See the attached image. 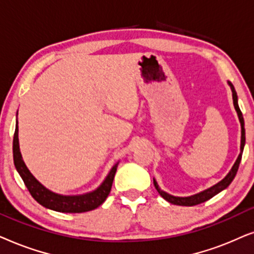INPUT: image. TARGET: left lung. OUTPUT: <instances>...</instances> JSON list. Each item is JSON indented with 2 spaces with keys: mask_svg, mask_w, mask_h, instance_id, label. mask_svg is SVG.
Masks as SVG:
<instances>
[{
  "mask_svg": "<svg viewBox=\"0 0 254 254\" xmlns=\"http://www.w3.org/2000/svg\"><path fill=\"white\" fill-rule=\"evenodd\" d=\"M228 84L231 88V92H232V100H233V107H235L236 111H237V115H238V120H239V123H241V129H242V136H241V152H239V155L237 158V160L235 161V164H233V166L231 170L228 174L225 175L224 179H222L221 181L217 182V184L211 186V187H209L207 189H204V190H202L200 192H197V194H194V195H190V196H174V195H171L168 194V192L164 191L162 189L159 187L158 182L155 179H153V184H154V187L157 189L159 194L162 198H165L167 202H170L172 204H177V205H185V207H191V205H196V204H200V203H203V202L210 200L211 197H214L215 195H217L218 192H221L222 190H224L225 188L229 187V185L231 184L233 179H235L236 174H237V171H238V167H239V164H241V160H242V154H243V151H244V146H245V127H244V117H243V114L241 109H239V106H238V96H237V93H236L235 90V87H233V84L228 81Z\"/></svg>",
  "mask_w": 254,
  "mask_h": 254,
  "instance_id": "left-lung-1",
  "label": "left lung"
}]
</instances>
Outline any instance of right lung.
Instances as JSON below:
<instances>
[{
	"label": "right lung",
	"mask_w": 254,
	"mask_h": 254,
	"mask_svg": "<svg viewBox=\"0 0 254 254\" xmlns=\"http://www.w3.org/2000/svg\"><path fill=\"white\" fill-rule=\"evenodd\" d=\"M18 114V113H17ZM12 152H13V164L18 174L24 181L26 188L29 189L30 194L32 197L42 204L43 207L51 210L58 212H69V214H77V212L90 211L100 207L101 204L106 201L109 195L113 186L114 177L116 174L118 162L111 167V170L106 179L102 181L99 187L92 191L84 192L79 195H63L54 192L43 186L37 179L33 177L29 168L26 167L24 160L22 158L21 150H19V140H18V121L16 117V129L13 134L12 143Z\"/></svg>",
	"instance_id": "right-lung-1"
}]
</instances>
